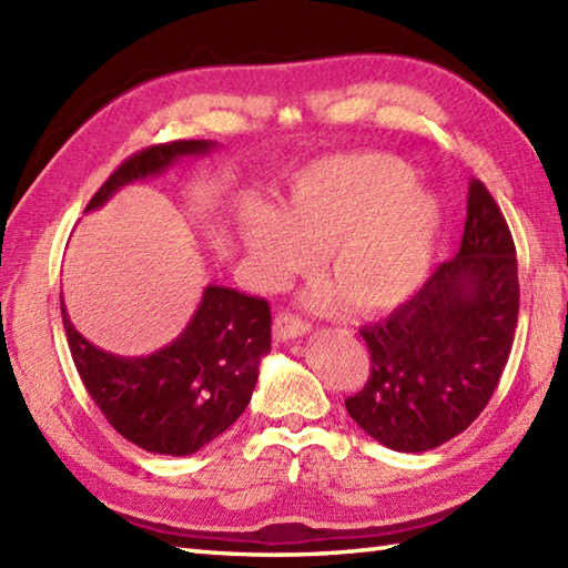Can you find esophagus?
<instances>
[{
  "label": "esophagus",
  "mask_w": 568,
  "mask_h": 568,
  "mask_svg": "<svg viewBox=\"0 0 568 568\" xmlns=\"http://www.w3.org/2000/svg\"><path fill=\"white\" fill-rule=\"evenodd\" d=\"M307 329H310V324L303 322L300 317H295V315H291V312H281V315L273 320V339L275 342L297 339V336L307 334Z\"/></svg>",
  "instance_id": "1"
}]
</instances>
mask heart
Instances as JSON below:
<instances>
[{
  "instance_id": "b5f03b06",
  "label": "heart",
  "mask_w": 568,
  "mask_h": 568,
  "mask_svg": "<svg viewBox=\"0 0 568 568\" xmlns=\"http://www.w3.org/2000/svg\"><path fill=\"white\" fill-rule=\"evenodd\" d=\"M439 202L413 183V171L388 153H342L293 178L283 207L251 204L241 239L268 291L315 263L336 291L324 307L346 300L361 315L403 305L425 281L439 236Z\"/></svg>"
}]
</instances>
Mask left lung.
Here are the masks:
<instances>
[{
	"mask_svg": "<svg viewBox=\"0 0 568 568\" xmlns=\"http://www.w3.org/2000/svg\"><path fill=\"white\" fill-rule=\"evenodd\" d=\"M520 310L508 222L480 180H470L458 253L388 320L361 329L371 378L346 397L368 437L405 454L462 434L488 405L508 364Z\"/></svg>",
	"mask_w": 568,
	"mask_h": 568,
	"instance_id": "left-lung-1",
	"label": "left lung"
}]
</instances>
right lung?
<instances>
[{
  "label": "right lung",
  "instance_id": "obj_1",
  "mask_svg": "<svg viewBox=\"0 0 568 568\" xmlns=\"http://www.w3.org/2000/svg\"><path fill=\"white\" fill-rule=\"evenodd\" d=\"M214 141H173L131 155L94 192L84 212L100 210L116 190L161 175L183 155H202ZM70 354L106 422L151 454L190 456L244 413L261 358L271 352V307L224 285H207L195 315L175 342L149 356H116L72 327L63 300Z\"/></svg>",
  "mask_w": 568,
  "mask_h": 568
}]
</instances>
